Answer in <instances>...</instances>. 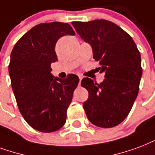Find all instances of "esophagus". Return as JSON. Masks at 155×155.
Here are the masks:
<instances>
[{"instance_id":"obj_1","label":"esophagus","mask_w":155,"mask_h":155,"mask_svg":"<svg viewBox=\"0 0 155 155\" xmlns=\"http://www.w3.org/2000/svg\"><path fill=\"white\" fill-rule=\"evenodd\" d=\"M79 79H80V83L79 84H80V82H81V80H82V76H79Z\"/></svg>"}]
</instances>
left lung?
I'll list each match as a JSON object with an SVG mask.
<instances>
[{
  "label": "left lung",
  "mask_w": 155,
  "mask_h": 155,
  "mask_svg": "<svg viewBox=\"0 0 155 155\" xmlns=\"http://www.w3.org/2000/svg\"><path fill=\"white\" fill-rule=\"evenodd\" d=\"M80 37L90 44L99 62L103 82L88 77L81 85L88 92L83 103L88 120L101 127H113L126 119L137 97L141 75L140 54L133 38L114 22L105 19L72 22Z\"/></svg>",
  "instance_id": "1"
}]
</instances>
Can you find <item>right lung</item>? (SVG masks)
Wrapping results in <instances>:
<instances>
[{
	"label": "right lung",
	"mask_w": 155,
	"mask_h": 155,
	"mask_svg": "<svg viewBox=\"0 0 155 155\" xmlns=\"http://www.w3.org/2000/svg\"><path fill=\"white\" fill-rule=\"evenodd\" d=\"M66 35H75L66 22H45L33 27L15 44L9 73L18 109L26 122L42 133L60 129L67 120L79 77L54 78L51 63L58 60L55 45Z\"/></svg>",
	"instance_id": "1"
}]
</instances>
